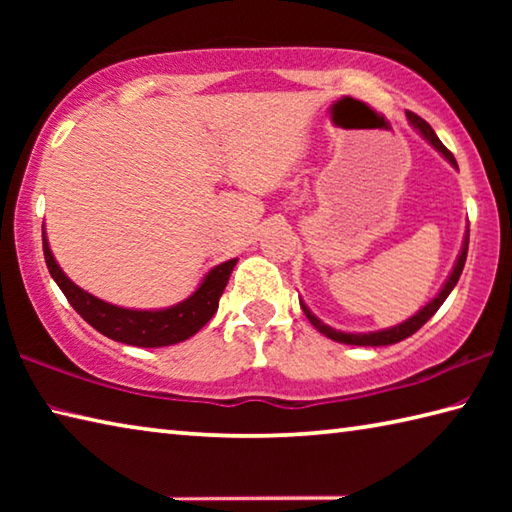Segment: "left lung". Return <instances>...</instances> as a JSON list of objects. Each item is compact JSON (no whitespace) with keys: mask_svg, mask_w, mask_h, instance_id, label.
<instances>
[{"mask_svg":"<svg viewBox=\"0 0 512 512\" xmlns=\"http://www.w3.org/2000/svg\"><path fill=\"white\" fill-rule=\"evenodd\" d=\"M406 119H409V124L424 137V140H427V142L433 146V149H436L440 155H443V158H445L449 164H452V167L458 169L454 155L445 149V144L438 140V135L433 133V128L427 124V121L415 115V112H406ZM467 246H470V225H467L465 237H463V246H461V253H458L456 264H454V268H452V273H449V277L445 280L443 289H440V291L436 293V298L429 300L427 305H424V307L418 311V314H413L411 318H406L404 323L395 325V327L379 329V332H341V329L329 327V325H325L323 320H320L318 316L311 314V309H309L302 300H300V307H302V311H305V316L309 318V323L314 325L320 334H325L327 339H332V341H339V343H345V345H370V348H377V345H393V343H400V341H404V339H409L411 334L418 332V329H420L424 323H427V320L440 309V305H443V302L447 300L449 293H452V289L456 287V282H458V277H461V273H463V266H465V259H467Z\"/></svg>","mask_w":512,"mask_h":512,"instance_id":"8db88e82","label":"left lung"}]
</instances>
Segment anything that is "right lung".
<instances>
[{"instance_id": "obj_1", "label": "right lung", "mask_w": 512, "mask_h": 512, "mask_svg": "<svg viewBox=\"0 0 512 512\" xmlns=\"http://www.w3.org/2000/svg\"><path fill=\"white\" fill-rule=\"evenodd\" d=\"M42 250H45V262L51 277L65 293L69 305L79 311L81 318L88 320L97 332L108 336V339L137 345V348H164V345L187 341L189 336H194L198 329L210 323V318L219 309V298L230 280L232 268L237 264V259H228V262L214 266L192 296L178 302V305L164 309H126L110 305V302L76 287L58 266L45 230H42Z\"/></svg>"}]
</instances>
